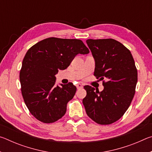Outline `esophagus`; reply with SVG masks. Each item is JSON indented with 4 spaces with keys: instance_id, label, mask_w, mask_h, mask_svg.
Returning a JSON list of instances; mask_svg holds the SVG:
<instances>
[{
    "instance_id": "obj_1",
    "label": "esophagus",
    "mask_w": 152,
    "mask_h": 152,
    "mask_svg": "<svg viewBox=\"0 0 152 152\" xmlns=\"http://www.w3.org/2000/svg\"><path fill=\"white\" fill-rule=\"evenodd\" d=\"M76 87H77V88H78V89H80V88H83V86H82V84H81L80 83H79V84H77Z\"/></svg>"
}]
</instances>
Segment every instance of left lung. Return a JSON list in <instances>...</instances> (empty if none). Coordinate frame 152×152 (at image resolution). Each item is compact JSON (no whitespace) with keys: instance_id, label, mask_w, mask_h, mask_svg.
<instances>
[{"instance_id":"left-lung-1","label":"left lung","mask_w":152,"mask_h":152,"mask_svg":"<svg viewBox=\"0 0 152 152\" xmlns=\"http://www.w3.org/2000/svg\"><path fill=\"white\" fill-rule=\"evenodd\" d=\"M86 43L95 60L94 76L103 80L104 90L84 86L86 96L82 102L94 122L112 124L125 114L134 96L137 82L135 61L131 51L115 39H90Z\"/></svg>"}]
</instances>
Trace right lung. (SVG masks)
Masks as SVG:
<instances>
[{"label": "right lung", "instance_id": "add662e5", "mask_svg": "<svg viewBox=\"0 0 152 152\" xmlns=\"http://www.w3.org/2000/svg\"><path fill=\"white\" fill-rule=\"evenodd\" d=\"M89 53L82 41L49 37L30 48L22 62L19 78L23 98L29 112L39 121L51 123L66 112L76 87L69 82L55 86L59 70H65L75 56Z\"/></svg>", "mask_w": 152, "mask_h": 152}]
</instances>
